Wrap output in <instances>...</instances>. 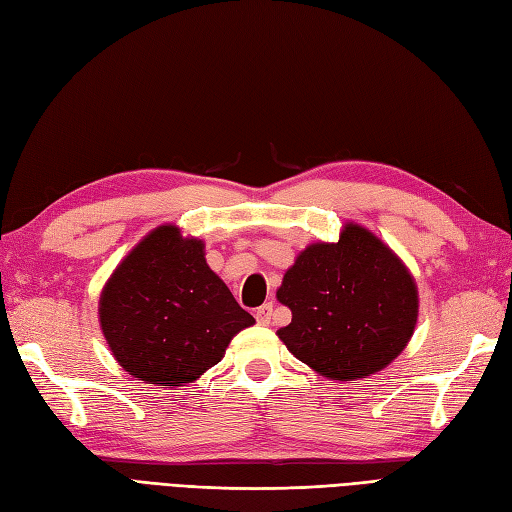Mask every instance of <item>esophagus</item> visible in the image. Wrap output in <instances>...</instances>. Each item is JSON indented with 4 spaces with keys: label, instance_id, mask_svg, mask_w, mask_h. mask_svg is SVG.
<instances>
[{
    "label": "esophagus",
    "instance_id": "1",
    "mask_svg": "<svg viewBox=\"0 0 512 512\" xmlns=\"http://www.w3.org/2000/svg\"><path fill=\"white\" fill-rule=\"evenodd\" d=\"M272 309H274V305L272 303H266V305H261L257 311H255V318H257V322L259 324H270V318H272Z\"/></svg>",
    "mask_w": 512,
    "mask_h": 512
}]
</instances>
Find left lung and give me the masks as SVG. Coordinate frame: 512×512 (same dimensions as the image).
<instances>
[{
    "label": "left lung",
    "instance_id": "1",
    "mask_svg": "<svg viewBox=\"0 0 512 512\" xmlns=\"http://www.w3.org/2000/svg\"><path fill=\"white\" fill-rule=\"evenodd\" d=\"M277 331L292 355L329 381L385 370L411 342L419 294L411 270L376 233L346 222L337 242H313L283 274Z\"/></svg>",
    "mask_w": 512,
    "mask_h": 512
}]
</instances>
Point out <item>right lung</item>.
Returning a JSON list of instances; mask_svg holds the SVG:
<instances>
[{"mask_svg":"<svg viewBox=\"0 0 512 512\" xmlns=\"http://www.w3.org/2000/svg\"><path fill=\"white\" fill-rule=\"evenodd\" d=\"M99 324L127 374L173 389L214 368L255 318L207 266L203 240L183 238L177 225H160L103 285Z\"/></svg>","mask_w":512,"mask_h":512,"instance_id":"1","label":"right lung"}]
</instances>
